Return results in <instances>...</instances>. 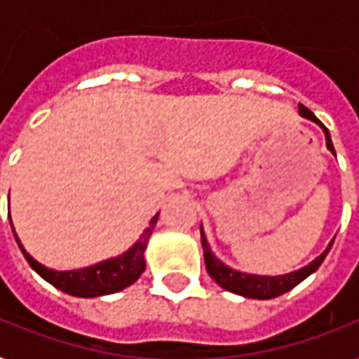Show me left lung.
Segmentation results:
<instances>
[{
    "mask_svg": "<svg viewBox=\"0 0 359 359\" xmlns=\"http://www.w3.org/2000/svg\"><path fill=\"white\" fill-rule=\"evenodd\" d=\"M299 116L311 120L315 124H319L325 132V140H327V149L332 155H337L334 151V145H332V140H330V134H328L327 126L320 122L313 112H311L307 107L299 104ZM200 237H202V249H204V262L208 274L214 278V282L217 285H222L223 290L227 292L237 293V295H243V297H249V299H274L282 293L290 292L297 284H302L303 280L311 276L313 272H317L319 266L323 264V260L327 258L328 250L332 247L334 239L328 243V247L319 257L315 258L313 262H309L307 266L299 268V270H293V272H287V274H278V276H262V274H247V272H239V270H233L231 266H227L225 262H222L219 258L215 257L212 249H210V243L205 239L204 229L200 227Z\"/></svg>",
    "mask_w": 359,
    "mask_h": 359,
    "instance_id": "left-lung-1",
    "label": "left lung"
}]
</instances>
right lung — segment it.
Returning a JSON list of instances; mask_svg holds the SVG:
<instances>
[{
	"label": "right lung",
	"mask_w": 359,
	"mask_h": 359,
	"mask_svg": "<svg viewBox=\"0 0 359 359\" xmlns=\"http://www.w3.org/2000/svg\"><path fill=\"white\" fill-rule=\"evenodd\" d=\"M159 219V214H155L149 222V227L144 229V233L140 235V239L118 257L107 258L101 260L97 264H91L87 268H77V270H54V268L44 266L40 264L39 260L25 250L22 243L15 233L13 222H11V229H13L15 241L19 245V249L27 258V262L31 264V268L44 278L48 284L57 287L60 292L69 293L75 297H99V295H109V293L122 292L124 287L132 285L136 282L140 276L144 274L145 270V247L149 243V237L155 229V223Z\"/></svg>",
	"instance_id": "right-lung-1"
}]
</instances>
